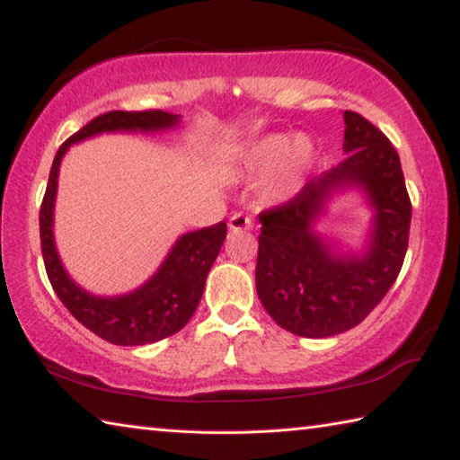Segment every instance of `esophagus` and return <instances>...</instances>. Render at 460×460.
Wrapping results in <instances>:
<instances>
[{
	"mask_svg": "<svg viewBox=\"0 0 460 460\" xmlns=\"http://www.w3.org/2000/svg\"><path fill=\"white\" fill-rule=\"evenodd\" d=\"M229 229L231 231H249L253 229V219L243 213H235L229 219Z\"/></svg>",
	"mask_w": 460,
	"mask_h": 460,
	"instance_id": "1",
	"label": "esophagus"
}]
</instances>
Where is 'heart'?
<instances>
[{"label":"heart","instance_id":"1","mask_svg":"<svg viewBox=\"0 0 460 460\" xmlns=\"http://www.w3.org/2000/svg\"><path fill=\"white\" fill-rule=\"evenodd\" d=\"M316 162V147L308 136L278 131L255 137L237 154V174L245 181L270 176L266 194L271 200H288L305 186Z\"/></svg>","mask_w":460,"mask_h":460}]
</instances>
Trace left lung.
I'll use <instances>...</instances> for the list:
<instances>
[{
  "label": "left lung",
  "mask_w": 460,
  "mask_h": 460,
  "mask_svg": "<svg viewBox=\"0 0 460 460\" xmlns=\"http://www.w3.org/2000/svg\"><path fill=\"white\" fill-rule=\"evenodd\" d=\"M345 160L282 205L260 213L255 288L268 314L298 337L324 339L363 323L398 278L411 202L400 155L381 131L345 111ZM357 185L376 211L361 256L334 254L312 229L332 190Z\"/></svg>",
  "instance_id": "1"
}]
</instances>
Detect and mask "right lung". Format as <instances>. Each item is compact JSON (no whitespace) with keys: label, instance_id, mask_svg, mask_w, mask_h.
Segmentation results:
<instances>
[{"label":"right lung","instance_id":"obj_1","mask_svg":"<svg viewBox=\"0 0 460 460\" xmlns=\"http://www.w3.org/2000/svg\"><path fill=\"white\" fill-rule=\"evenodd\" d=\"M178 115L147 109V111H109L91 119L75 136L66 139L54 155L49 186L40 207L42 258L54 292L76 321L97 337L113 345L137 347L162 341L182 329L197 310L205 290L208 270L227 237L225 221L211 227L184 233L170 249L158 271L137 290L123 296H93L62 268L54 245V199H57L58 168L68 146L103 131H160L178 126Z\"/></svg>","mask_w":460,"mask_h":460}]
</instances>
